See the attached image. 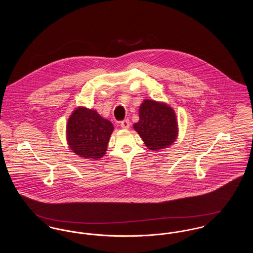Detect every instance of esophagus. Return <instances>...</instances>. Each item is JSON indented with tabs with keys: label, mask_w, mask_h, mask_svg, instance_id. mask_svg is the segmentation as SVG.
<instances>
[{
	"label": "esophagus",
	"mask_w": 253,
	"mask_h": 253,
	"mask_svg": "<svg viewBox=\"0 0 253 253\" xmlns=\"http://www.w3.org/2000/svg\"><path fill=\"white\" fill-rule=\"evenodd\" d=\"M130 125H131V123H130L129 120H124V121L121 122V126L122 129H129Z\"/></svg>",
	"instance_id": "1"
}]
</instances>
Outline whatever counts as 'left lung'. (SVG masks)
Masks as SVG:
<instances>
[{
    "instance_id": "obj_1",
    "label": "left lung",
    "mask_w": 253,
    "mask_h": 253,
    "mask_svg": "<svg viewBox=\"0 0 253 253\" xmlns=\"http://www.w3.org/2000/svg\"><path fill=\"white\" fill-rule=\"evenodd\" d=\"M145 145L150 150L158 151L172 144L178 127L173 109L164 102L145 99L139 107V121L133 124Z\"/></svg>"
}]
</instances>
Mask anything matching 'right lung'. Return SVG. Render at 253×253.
Returning a JSON list of instances; mask_svg holds the SVG:
<instances>
[{
	"label": "right lung",
	"instance_id": "obj_1",
	"mask_svg": "<svg viewBox=\"0 0 253 253\" xmlns=\"http://www.w3.org/2000/svg\"><path fill=\"white\" fill-rule=\"evenodd\" d=\"M113 131V124L96 110L78 107L67 121V143L76 155L98 159L105 155Z\"/></svg>",
	"mask_w": 253,
	"mask_h": 253
}]
</instances>
